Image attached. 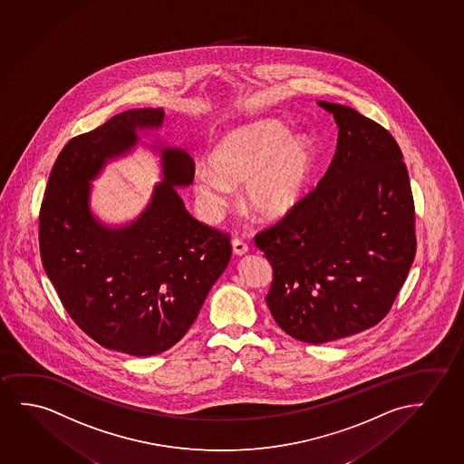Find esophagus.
<instances>
[{"label":"esophagus","instance_id":"esophagus-1","mask_svg":"<svg viewBox=\"0 0 464 464\" xmlns=\"http://www.w3.org/2000/svg\"><path fill=\"white\" fill-rule=\"evenodd\" d=\"M232 249H234V253H236L237 256H242L245 255V253H248V245L243 242V240H240V238H234V240H232Z\"/></svg>","mask_w":464,"mask_h":464}]
</instances>
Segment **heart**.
<instances>
[{
  "label": "heart",
  "instance_id": "obj_1",
  "mask_svg": "<svg viewBox=\"0 0 464 464\" xmlns=\"http://www.w3.org/2000/svg\"><path fill=\"white\" fill-rule=\"evenodd\" d=\"M209 168L194 173V189L203 213L219 216L230 186L245 183L243 202L253 215L276 219L299 203L314 171V150L307 140L291 138L276 121L242 125L218 141Z\"/></svg>",
  "mask_w": 464,
  "mask_h": 464
}]
</instances>
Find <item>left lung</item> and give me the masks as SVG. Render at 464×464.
I'll use <instances>...</instances> for the list:
<instances>
[{
    "label": "left lung",
    "instance_id": "8db88e82",
    "mask_svg": "<svg viewBox=\"0 0 464 464\" xmlns=\"http://www.w3.org/2000/svg\"><path fill=\"white\" fill-rule=\"evenodd\" d=\"M318 105L339 127L331 165L314 189L255 237L274 270L270 314L308 343L379 324L417 251L411 179L396 140L350 106Z\"/></svg>",
    "mask_w": 464,
    "mask_h": 464
}]
</instances>
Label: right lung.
Listing matches in <instances>:
<instances>
[{
  "mask_svg": "<svg viewBox=\"0 0 464 464\" xmlns=\"http://www.w3.org/2000/svg\"><path fill=\"white\" fill-rule=\"evenodd\" d=\"M163 110L116 114L72 138L53 163L40 209V253L72 320L98 345L152 356L183 339L227 267L230 236L197 221L175 186L194 179L183 150L163 148V179L137 221L108 228L89 209V181L130 150Z\"/></svg>",
  "mask_w": 464,
  "mask_h": 464,
  "instance_id": "add662e5",
  "label": "right lung"
}]
</instances>
